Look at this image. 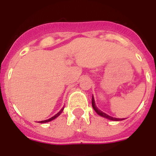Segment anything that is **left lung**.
Here are the masks:
<instances>
[{
    "label": "left lung",
    "mask_w": 156,
    "mask_h": 156,
    "mask_svg": "<svg viewBox=\"0 0 156 156\" xmlns=\"http://www.w3.org/2000/svg\"><path fill=\"white\" fill-rule=\"evenodd\" d=\"M92 107L93 108H94V110H95V112H96V113L98 114V115H100V116H103V117H105V118L108 119V120H111V121H122V120H124V118H115V117H112V116H108V114L104 113V112H103L102 111H100V109L98 108L97 107H96V105H95V100H94V97L92 96Z\"/></svg>",
    "instance_id": "obj_1"
}]
</instances>
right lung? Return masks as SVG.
I'll use <instances>...</instances> for the list:
<instances>
[{
    "instance_id": "1",
    "label": "right lung",
    "mask_w": 156,
    "mask_h": 156,
    "mask_svg": "<svg viewBox=\"0 0 156 156\" xmlns=\"http://www.w3.org/2000/svg\"><path fill=\"white\" fill-rule=\"evenodd\" d=\"M63 110H64V108H61V111L59 112H57V113H56V115H55V116H52V117H51V118H49V119H48V120H45V121H39V123H46V122H49V121H52V120H54V119H56V117H57V116H60V115H61V112H63Z\"/></svg>"
}]
</instances>
